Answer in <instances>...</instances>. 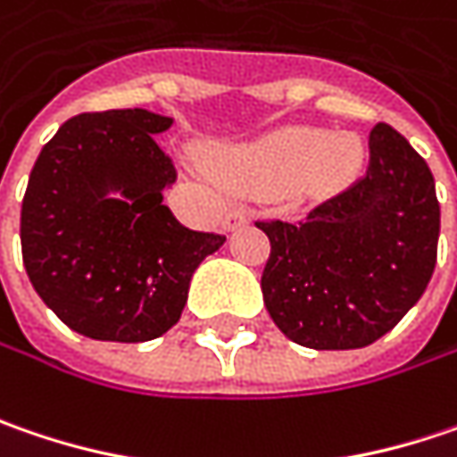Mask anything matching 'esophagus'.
Here are the masks:
<instances>
[{"mask_svg":"<svg viewBox=\"0 0 457 457\" xmlns=\"http://www.w3.org/2000/svg\"><path fill=\"white\" fill-rule=\"evenodd\" d=\"M246 223H249V213H246L244 208H231V211L226 213L223 228H226V231H237V228L246 226Z\"/></svg>","mask_w":457,"mask_h":457,"instance_id":"esophagus-1","label":"esophagus"}]
</instances>
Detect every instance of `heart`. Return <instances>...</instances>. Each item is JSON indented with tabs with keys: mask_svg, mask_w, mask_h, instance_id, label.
Wrapping results in <instances>:
<instances>
[{
	"mask_svg": "<svg viewBox=\"0 0 457 457\" xmlns=\"http://www.w3.org/2000/svg\"><path fill=\"white\" fill-rule=\"evenodd\" d=\"M362 159L365 146L354 133L286 126L220 149L211 167L237 193L264 195L290 187L303 195H329L353 179Z\"/></svg>",
	"mask_w": 457,
	"mask_h": 457,
	"instance_id": "obj_1",
	"label": "heart"
}]
</instances>
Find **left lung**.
Segmentation results:
<instances>
[{
    "instance_id": "8db88e82",
    "label": "left lung",
    "mask_w": 457,
    "mask_h": 457,
    "mask_svg": "<svg viewBox=\"0 0 457 457\" xmlns=\"http://www.w3.org/2000/svg\"><path fill=\"white\" fill-rule=\"evenodd\" d=\"M362 179L306 220L257 223L270 239L262 298L278 329L311 350H357L394 329L437 262L440 203L422 156L386 123Z\"/></svg>"
}]
</instances>
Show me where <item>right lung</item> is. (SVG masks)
<instances>
[{
  "label": "right lung",
  "instance_id": "add662e5",
  "mask_svg": "<svg viewBox=\"0 0 457 457\" xmlns=\"http://www.w3.org/2000/svg\"><path fill=\"white\" fill-rule=\"evenodd\" d=\"M171 118L144 107L84 112L58 128L22 197V262L69 329L149 342L179 321L197 264L226 237L185 228L164 205L171 159L154 136Z\"/></svg>",
  "mask_w": 457,
  "mask_h": 457
}]
</instances>
